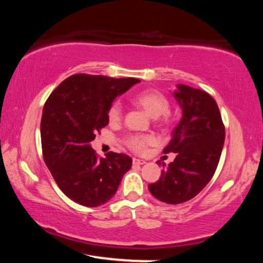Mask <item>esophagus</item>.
Returning <instances> with one entry per match:
<instances>
[{
    "label": "esophagus",
    "instance_id": "1",
    "mask_svg": "<svg viewBox=\"0 0 263 263\" xmlns=\"http://www.w3.org/2000/svg\"><path fill=\"white\" fill-rule=\"evenodd\" d=\"M132 162H133V164H144V163H146L144 160H140V159H136V158H133L132 159Z\"/></svg>",
    "mask_w": 263,
    "mask_h": 263
}]
</instances>
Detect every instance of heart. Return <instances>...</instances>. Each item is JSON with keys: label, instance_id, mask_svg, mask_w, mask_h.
<instances>
[{"label": "heart", "instance_id": "heart-1", "mask_svg": "<svg viewBox=\"0 0 263 263\" xmlns=\"http://www.w3.org/2000/svg\"><path fill=\"white\" fill-rule=\"evenodd\" d=\"M132 102L136 105L140 106L145 110V112L152 118H159L162 115L161 122L162 124L169 123V102L167 97L162 92H160L155 89H147L138 92L137 95L132 97ZM108 121L111 124H116L121 122L122 119V106L118 102H115L110 105L108 110ZM153 142V138L151 136H139L132 135L128 136L125 139V145L128 148L136 153H142L148 145Z\"/></svg>", "mask_w": 263, "mask_h": 263}]
</instances>
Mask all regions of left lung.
<instances>
[{
  "mask_svg": "<svg viewBox=\"0 0 263 263\" xmlns=\"http://www.w3.org/2000/svg\"><path fill=\"white\" fill-rule=\"evenodd\" d=\"M173 96L181 106L182 118L163 153H176V158L148 189L159 201L180 204L194 198L212 179L224 145L225 126L217 102L208 92L177 84Z\"/></svg>",
  "mask_w": 263,
  "mask_h": 263,
  "instance_id": "obj_1",
  "label": "left lung"
}]
</instances>
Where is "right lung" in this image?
<instances>
[{
	"label": "right lung",
	"instance_id": "right-lung-1",
	"mask_svg": "<svg viewBox=\"0 0 263 263\" xmlns=\"http://www.w3.org/2000/svg\"><path fill=\"white\" fill-rule=\"evenodd\" d=\"M140 82L135 78L75 74L62 81L45 102L41 123L43 157L67 197L84 206H100L116 194L132 159L109 152L97 158L90 141L109 124L114 100Z\"/></svg>",
	"mask_w": 263,
	"mask_h": 263
}]
</instances>
